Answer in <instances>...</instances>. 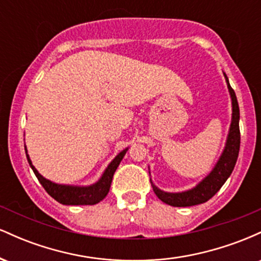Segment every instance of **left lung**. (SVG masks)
Instances as JSON below:
<instances>
[{"label": "left lung", "instance_id": "obj_1", "mask_svg": "<svg viewBox=\"0 0 261 261\" xmlns=\"http://www.w3.org/2000/svg\"><path fill=\"white\" fill-rule=\"evenodd\" d=\"M226 77L227 86H228L230 98H232V122H230L228 139H227L226 147L221 158L218 160L216 167L203 180L196 185L191 190L184 191V193H164L155 188L151 182L152 188L158 199L162 200L164 203H168L175 207H187V206L199 205V203L206 202L211 199L215 194L222 188L228 176L232 174L234 169L237 158H238L239 147H241V131H239V107L237 101L236 93L230 87L228 82V77Z\"/></svg>", "mask_w": 261, "mask_h": 261}]
</instances>
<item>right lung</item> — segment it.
Here are the masks:
<instances>
[{
  "label": "right lung",
  "instance_id": "1",
  "mask_svg": "<svg viewBox=\"0 0 261 261\" xmlns=\"http://www.w3.org/2000/svg\"><path fill=\"white\" fill-rule=\"evenodd\" d=\"M126 151L127 149H124L116 155L112 163L108 166L99 181L91 185V187H70V185L55 184V182L47 180L44 176L39 174L38 170L32 164V161L28 154H27V160H28L29 166L32 167L34 174L37 175L38 180L43 185L46 193L54 197L56 201L64 203V205H95V203L100 202L109 193L114 173H115L116 168H118L121 160L124 158Z\"/></svg>",
  "mask_w": 261,
  "mask_h": 261
}]
</instances>
